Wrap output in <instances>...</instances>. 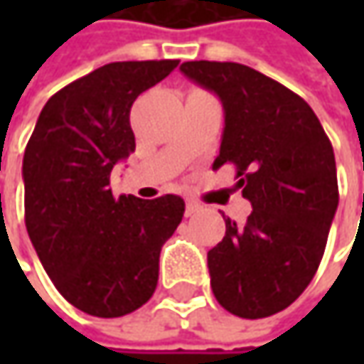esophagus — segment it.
Listing matches in <instances>:
<instances>
[{
	"label": "esophagus",
	"instance_id": "1",
	"mask_svg": "<svg viewBox=\"0 0 364 364\" xmlns=\"http://www.w3.org/2000/svg\"><path fill=\"white\" fill-rule=\"evenodd\" d=\"M200 210H203V206L196 203V200H186V217H192V215H196Z\"/></svg>",
	"mask_w": 364,
	"mask_h": 364
}]
</instances>
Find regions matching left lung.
Returning <instances> with one entry per match:
<instances>
[{"instance_id": "left-lung-1", "label": "left lung", "mask_w": 364, "mask_h": 364, "mask_svg": "<svg viewBox=\"0 0 364 364\" xmlns=\"http://www.w3.org/2000/svg\"><path fill=\"white\" fill-rule=\"evenodd\" d=\"M184 77L215 92L225 109L213 168L232 164L253 213L225 218L223 241L208 251L217 301L239 318L286 310L312 282L338 206L328 135L300 95L239 63L192 60Z\"/></svg>"}]
</instances>
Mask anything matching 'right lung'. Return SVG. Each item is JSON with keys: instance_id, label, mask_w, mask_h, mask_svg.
I'll use <instances>...</instances> for the list:
<instances>
[{"instance_id": "1", "label": "right lung", "mask_w": 364, "mask_h": 364, "mask_svg": "<svg viewBox=\"0 0 364 364\" xmlns=\"http://www.w3.org/2000/svg\"><path fill=\"white\" fill-rule=\"evenodd\" d=\"M178 60L111 63L52 95L23 154L26 229L52 284L75 308L119 318L156 291L160 251L184 200L113 196L111 170L129 158L133 101Z\"/></svg>"}]
</instances>
